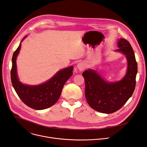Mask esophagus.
I'll use <instances>...</instances> for the list:
<instances>
[{
	"instance_id": "obj_1",
	"label": "esophagus",
	"mask_w": 147,
	"mask_h": 147,
	"mask_svg": "<svg viewBox=\"0 0 147 147\" xmlns=\"http://www.w3.org/2000/svg\"><path fill=\"white\" fill-rule=\"evenodd\" d=\"M78 68H79V70L80 71H83V69L85 68V66H84V65L83 64V63H79L78 64Z\"/></svg>"
}]
</instances>
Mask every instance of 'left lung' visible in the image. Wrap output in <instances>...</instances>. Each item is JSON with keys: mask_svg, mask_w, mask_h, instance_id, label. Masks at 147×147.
Segmentation results:
<instances>
[{"mask_svg": "<svg viewBox=\"0 0 147 147\" xmlns=\"http://www.w3.org/2000/svg\"><path fill=\"white\" fill-rule=\"evenodd\" d=\"M116 51L124 53L128 62L125 78L115 83H108L94 69L82 74L85 82V96L89 106L95 110L106 114L117 111L132 95L136 86L138 65L130 43L120 38Z\"/></svg>", "mask_w": 147, "mask_h": 147, "instance_id": "8db88e82", "label": "left lung"}]
</instances>
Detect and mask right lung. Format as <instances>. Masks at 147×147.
<instances>
[{
    "label": "right lung",
    "mask_w": 147,
    "mask_h": 147,
    "mask_svg": "<svg viewBox=\"0 0 147 147\" xmlns=\"http://www.w3.org/2000/svg\"><path fill=\"white\" fill-rule=\"evenodd\" d=\"M20 48L21 43L12 56L11 71L12 86L22 101L28 107L37 110L48 109L58 101L64 84L73 75V67L59 71L49 81L40 85H25L18 80L17 74L16 59Z\"/></svg>",
    "instance_id": "right-lung-1"
}]
</instances>
